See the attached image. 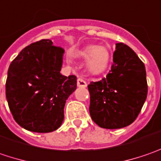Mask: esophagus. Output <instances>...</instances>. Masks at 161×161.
I'll return each instance as SVG.
<instances>
[{"instance_id": "1", "label": "esophagus", "mask_w": 161, "mask_h": 161, "mask_svg": "<svg viewBox=\"0 0 161 161\" xmlns=\"http://www.w3.org/2000/svg\"><path fill=\"white\" fill-rule=\"evenodd\" d=\"M77 86H78V87L85 88L87 86V84H86V82L84 80V79L78 78V79H77Z\"/></svg>"}]
</instances>
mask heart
<instances>
[{
    "label": "heart",
    "mask_w": 161,
    "mask_h": 161,
    "mask_svg": "<svg viewBox=\"0 0 161 161\" xmlns=\"http://www.w3.org/2000/svg\"><path fill=\"white\" fill-rule=\"evenodd\" d=\"M77 56L86 59V69L94 76L105 73L111 63V53L105 46H87L79 50Z\"/></svg>",
    "instance_id": "b5f03b06"
}]
</instances>
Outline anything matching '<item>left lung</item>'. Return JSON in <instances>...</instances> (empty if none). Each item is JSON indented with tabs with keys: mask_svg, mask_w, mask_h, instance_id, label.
Segmentation results:
<instances>
[{
	"mask_svg": "<svg viewBox=\"0 0 161 161\" xmlns=\"http://www.w3.org/2000/svg\"><path fill=\"white\" fill-rule=\"evenodd\" d=\"M111 71L88 85L92 120L104 129H121L135 121L148 94L142 61L130 47L116 44Z\"/></svg>",
	"mask_w": 161,
	"mask_h": 161,
	"instance_id": "obj_1",
	"label": "left lung"
}]
</instances>
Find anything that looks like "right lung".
<instances>
[{
    "instance_id": "right-lung-1",
    "label": "right lung",
    "mask_w": 161,
    "mask_h": 161,
    "mask_svg": "<svg viewBox=\"0 0 161 161\" xmlns=\"http://www.w3.org/2000/svg\"><path fill=\"white\" fill-rule=\"evenodd\" d=\"M65 50L42 39L23 48L10 65L6 98L19 126L51 132L64 120V107L76 89V76L60 73Z\"/></svg>"
}]
</instances>
